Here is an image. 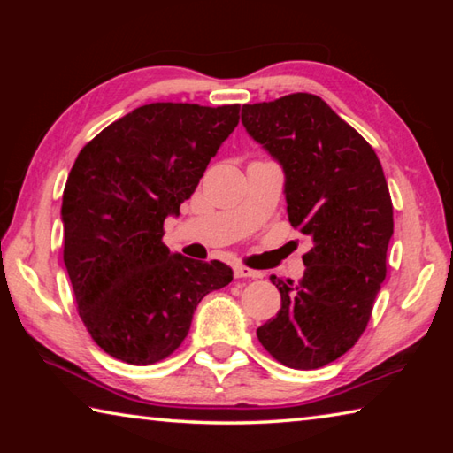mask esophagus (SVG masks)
Wrapping results in <instances>:
<instances>
[{
  "label": "esophagus",
  "mask_w": 453,
  "mask_h": 453,
  "mask_svg": "<svg viewBox=\"0 0 453 453\" xmlns=\"http://www.w3.org/2000/svg\"><path fill=\"white\" fill-rule=\"evenodd\" d=\"M234 273H235V278H240V280H259V278H264L262 272L250 270V267H245V265H235Z\"/></svg>",
  "instance_id": "esophagus-1"
}]
</instances>
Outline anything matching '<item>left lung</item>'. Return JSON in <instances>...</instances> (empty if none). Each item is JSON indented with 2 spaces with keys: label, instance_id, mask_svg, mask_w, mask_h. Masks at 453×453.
Instances as JSON below:
<instances>
[{
  "label": "left lung",
  "instance_id": "obj_1",
  "mask_svg": "<svg viewBox=\"0 0 453 453\" xmlns=\"http://www.w3.org/2000/svg\"><path fill=\"white\" fill-rule=\"evenodd\" d=\"M242 121L283 165L289 224L313 237L296 288L270 278L281 308L257 340L280 364L318 370L356 346L386 280L394 234L386 175L372 145L313 94L248 104Z\"/></svg>",
  "mask_w": 453,
  "mask_h": 453
}]
</instances>
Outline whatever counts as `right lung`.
Here are the masks:
<instances>
[{
	"label": "right lung",
	"instance_id": "1",
	"mask_svg": "<svg viewBox=\"0 0 453 453\" xmlns=\"http://www.w3.org/2000/svg\"><path fill=\"white\" fill-rule=\"evenodd\" d=\"M240 105L157 102L83 145L64 189V262L83 326L132 365L181 346L197 303L232 281L221 262L172 256L164 221L191 197Z\"/></svg>",
	"mask_w": 453,
	"mask_h": 453
}]
</instances>
